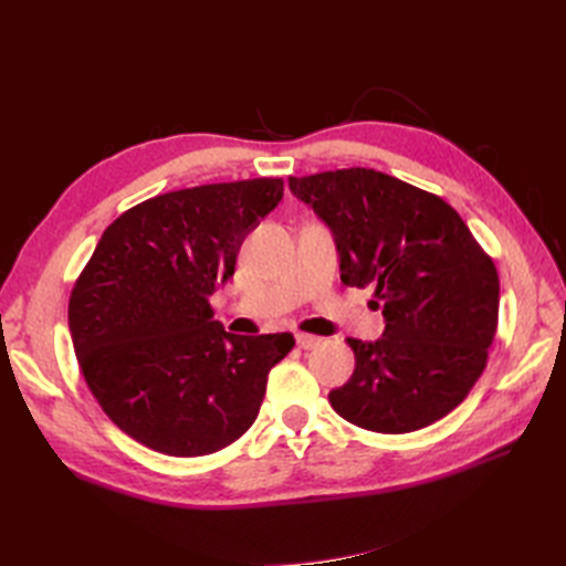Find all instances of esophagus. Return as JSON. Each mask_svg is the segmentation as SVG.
Listing matches in <instances>:
<instances>
[{
  "label": "esophagus",
  "instance_id": "34e87169",
  "mask_svg": "<svg viewBox=\"0 0 566 566\" xmlns=\"http://www.w3.org/2000/svg\"><path fill=\"white\" fill-rule=\"evenodd\" d=\"M296 343L302 350H314V347H318L323 343V338H318V335H311V333H296Z\"/></svg>",
  "mask_w": 566,
  "mask_h": 566
}]
</instances>
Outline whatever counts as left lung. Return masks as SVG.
<instances>
[{
    "label": "left lung",
    "mask_w": 566,
    "mask_h": 566,
    "mask_svg": "<svg viewBox=\"0 0 566 566\" xmlns=\"http://www.w3.org/2000/svg\"><path fill=\"white\" fill-rule=\"evenodd\" d=\"M331 228L347 286H375L384 335L347 338L355 371L328 394L335 413L375 432L448 416L486 367L499 326V272L462 216L430 191L367 167L290 177Z\"/></svg>",
    "instance_id": "8db88e82"
}]
</instances>
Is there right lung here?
Returning a JSON list of instances; mask_svg holds the SVG:
<instances>
[{
    "label": "right lung",
    "mask_w": 566,
    "mask_h": 566,
    "mask_svg": "<svg viewBox=\"0 0 566 566\" xmlns=\"http://www.w3.org/2000/svg\"><path fill=\"white\" fill-rule=\"evenodd\" d=\"M282 197L280 177L153 197L106 228L72 286L67 321L84 381L146 448L201 457L255 423L294 335L228 333L209 298Z\"/></svg>",
    "instance_id": "add662e5"
}]
</instances>
